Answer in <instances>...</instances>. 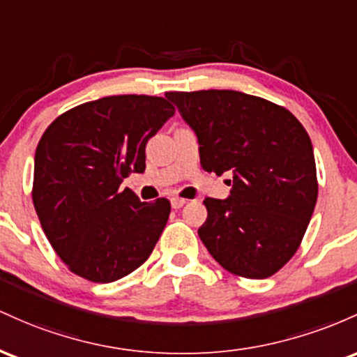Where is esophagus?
Listing matches in <instances>:
<instances>
[{"instance_id": "esophagus-1", "label": "esophagus", "mask_w": 357, "mask_h": 357, "mask_svg": "<svg viewBox=\"0 0 357 357\" xmlns=\"http://www.w3.org/2000/svg\"><path fill=\"white\" fill-rule=\"evenodd\" d=\"M185 202H187V200L182 199V197H172L170 199V204H172V207H174V209H180V207L185 206Z\"/></svg>"}]
</instances>
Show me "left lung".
<instances>
[{
    "mask_svg": "<svg viewBox=\"0 0 357 357\" xmlns=\"http://www.w3.org/2000/svg\"><path fill=\"white\" fill-rule=\"evenodd\" d=\"M197 135L200 165L231 172L227 199L204 200L199 238L231 273L263 280L297 253L317 202L312 142L285 107L238 91L167 92Z\"/></svg>",
    "mask_w": 357,
    "mask_h": 357,
    "instance_id": "1",
    "label": "left lung"
}]
</instances>
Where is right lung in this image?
<instances>
[{
    "label": "right lung",
    "instance_id": "right-lung-1",
    "mask_svg": "<svg viewBox=\"0 0 357 357\" xmlns=\"http://www.w3.org/2000/svg\"><path fill=\"white\" fill-rule=\"evenodd\" d=\"M175 107L157 96H107L60 114L35 151L33 206L72 273L111 283L146 261L170 215L142 202L123 178L145 172V148Z\"/></svg>",
    "mask_w": 357,
    "mask_h": 357
}]
</instances>
